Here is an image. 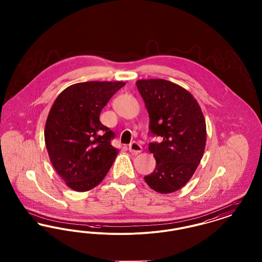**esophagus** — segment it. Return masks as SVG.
<instances>
[{
    "label": "esophagus",
    "instance_id": "obj_1",
    "mask_svg": "<svg viewBox=\"0 0 262 262\" xmlns=\"http://www.w3.org/2000/svg\"><path fill=\"white\" fill-rule=\"evenodd\" d=\"M128 150H129L130 153H133V154H135V155H137L138 153H140V152L142 151V147H141V145H140L138 142L134 141V142H132V143L129 144Z\"/></svg>",
    "mask_w": 262,
    "mask_h": 262
}]
</instances>
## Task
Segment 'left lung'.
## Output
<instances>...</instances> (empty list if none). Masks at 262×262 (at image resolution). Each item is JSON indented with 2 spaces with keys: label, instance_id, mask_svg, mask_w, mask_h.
Masks as SVG:
<instances>
[{
  "label": "left lung",
  "instance_id": "left-lung-1",
  "mask_svg": "<svg viewBox=\"0 0 262 262\" xmlns=\"http://www.w3.org/2000/svg\"><path fill=\"white\" fill-rule=\"evenodd\" d=\"M137 86L149 115L150 134L162 142H150L156 160L146 184L160 193L182 188L194 174L206 143L205 119L187 89L165 79H140Z\"/></svg>",
  "mask_w": 262,
  "mask_h": 262
}]
</instances>
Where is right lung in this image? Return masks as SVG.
Here are the masks:
<instances>
[{
  "mask_svg": "<svg viewBox=\"0 0 262 262\" xmlns=\"http://www.w3.org/2000/svg\"><path fill=\"white\" fill-rule=\"evenodd\" d=\"M125 85L123 81H88L66 88L55 100L45 125L51 163L66 185L88 191L102 182L119 150L115 134L102 125V109Z\"/></svg>",
  "mask_w": 262,
  "mask_h": 262,
  "instance_id": "obj_1",
  "label": "right lung"
}]
</instances>
